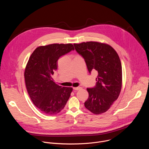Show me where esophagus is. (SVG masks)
<instances>
[{"instance_id":"obj_1","label":"esophagus","mask_w":149,"mask_h":149,"mask_svg":"<svg viewBox=\"0 0 149 149\" xmlns=\"http://www.w3.org/2000/svg\"><path fill=\"white\" fill-rule=\"evenodd\" d=\"M73 89H74V90H81V89H82V88H81V87H74V88H73Z\"/></svg>"}]
</instances>
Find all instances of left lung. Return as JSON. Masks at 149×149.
Segmentation results:
<instances>
[{
  "label": "left lung",
  "instance_id": "1",
  "mask_svg": "<svg viewBox=\"0 0 149 149\" xmlns=\"http://www.w3.org/2000/svg\"><path fill=\"white\" fill-rule=\"evenodd\" d=\"M75 49L86 61L90 73L97 71L96 86L87 88L85 107L94 114L107 111L118 98L122 86V67L118 54L110 45L98 42L74 44Z\"/></svg>",
  "mask_w": 149,
  "mask_h": 149
}]
</instances>
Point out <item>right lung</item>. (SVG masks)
<instances>
[{
    "mask_svg": "<svg viewBox=\"0 0 149 149\" xmlns=\"http://www.w3.org/2000/svg\"><path fill=\"white\" fill-rule=\"evenodd\" d=\"M72 50V44H53L36 48L29 57L24 72L26 87L32 102L42 113L58 114L71 95L72 88L58 86L52 76L58 68V59Z\"/></svg>",
    "mask_w": 149,
    "mask_h": 149,
    "instance_id": "obj_1",
    "label": "right lung"
}]
</instances>
